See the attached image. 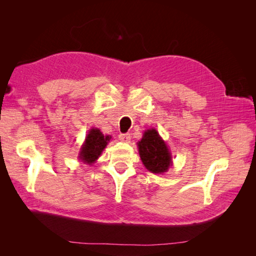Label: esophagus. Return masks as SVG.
<instances>
[{
    "label": "esophagus",
    "mask_w": 256,
    "mask_h": 256,
    "mask_svg": "<svg viewBox=\"0 0 256 256\" xmlns=\"http://www.w3.org/2000/svg\"><path fill=\"white\" fill-rule=\"evenodd\" d=\"M118 138H120V140L122 142L129 143L130 142V138H131V136H130V134H120Z\"/></svg>",
    "instance_id": "esophagus-1"
}]
</instances>
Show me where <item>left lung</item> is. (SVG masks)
<instances>
[{
  "mask_svg": "<svg viewBox=\"0 0 256 256\" xmlns=\"http://www.w3.org/2000/svg\"><path fill=\"white\" fill-rule=\"evenodd\" d=\"M138 147L143 164L150 172L162 174L172 166L171 152L156 129L145 130Z\"/></svg>",
  "mask_w": 256,
  "mask_h": 256,
  "instance_id": "8db88e82",
  "label": "left lung"
}]
</instances>
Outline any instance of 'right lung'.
<instances>
[{
	"label": "right lung",
	"mask_w": 256,
	"mask_h": 256,
	"mask_svg": "<svg viewBox=\"0 0 256 256\" xmlns=\"http://www.w3.org/2000/svg\"><path fill=\"white\" fill-rule=\"evenodd\" d=\"M111 140V136H104L102 132L97 128H92L85 138V142L83 143L79 159L84 164H92L99 158L106 146Z\"/></svg>",
	"instance_id": "1"
}]
</instances>
